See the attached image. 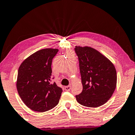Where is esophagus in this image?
Returning <instances> with one entry per match:
<instances>
[{
    "mask_svg": "<svg viewBox=\"0 0 135 135\" xmlns=\"http://www.w3.org/2000/svg\"><path fill=\"white\" fill-rule=\"evenodd\" d=\"M70 88H71V86H67L65 87V90L66 91H69L70 90Z\"/></svg>",
    "mask_w": 135,
    "mask_h": 135,
    "instance_id": "1",
    "label": "esophagus"
}]
</instances>
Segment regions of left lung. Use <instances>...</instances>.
Returning a JSON list of instances; mask_svg holds the SVG:
<instances>
[{"instance_id":"8db88e82","label":"left lung","mask_w":135,"mask_h":135,"mask_svg":"<svg viewBox=\"0 0 135 135\" xmlns=\"http://www.w3.org/2000/svg\"><path fill=\"white\" fill-rule=\"evenodd\" d=\"M83 89L76 95L78 102L85 107H98L107 102L116 87L115 67L98 51L90 47L76 46Z\"/></svg>"}]
</instances>
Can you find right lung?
<instances>
[{"mask_svg": "<svg viewBox=\"0 0 135 135\" xmlns=\"http://www.w3.org/2000/svg\"><path fill=\"white\" fill-rule=\"evenodd\" d=\"M59 51L44 49L33 53L18 69L16 88L28 108L44 112L58 104L62 89L51 82L52 60Z\"/></svg>", "mask_w": 135, "mask_h": 135, "instance_id": "obj_1", "label": "right lung"}]
</instances>
